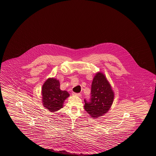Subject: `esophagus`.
<instances>
[{
    "label": "esophagus",
    "mask_w": 156,
    "mask_h": 156,
    "mask_svg": "<svg viewBox=\"0 0 156 156\" xmlns=\"http://www.w3.org/2000/svg\"><path fill=\"white\" fill-rule=\"evenodd\" d=\"M73 95H76V96H78V97H80V96H81V94H80V93H73Z\"/></svg>",
    "instance_id": "esophagus-1"
}]
</instances>
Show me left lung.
I'll use <instances>...</instances> for the list:
<instances>
[{
	"mask_svg": "<svg viewBox=\"0 0 156 156\" xmlns=\"http://www.w3.org/2000/svg\"><path fill=\"white\" fill-rule=\"evenodd\" d=\"M114 93L105 76L97 73L93 80L89 99H84L85 110L93 118L106 113L113 104Z\"/></svg>",
	"mask_w": 156,
	"mask_h": 156,
	"instance_id": "1",
	"label": "left lung"
}]
</instances>
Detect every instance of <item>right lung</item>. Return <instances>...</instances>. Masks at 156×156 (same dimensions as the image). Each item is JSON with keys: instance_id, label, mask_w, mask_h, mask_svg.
Instances as JSON below:
<instances>
[{"instance_id": "add662e5", "label": "right lung", "mask_w": 156, "mask_h": 156, "mask_svg": "<svg viewBox=\"0 0 156 156\" xmlns=\"http://www.w3.org/2000/svg\"><path fill=\"white\" fill-rule=\"evenodd\" d=\"M42 93L44 107L51 112L61 109L64 101L70 95L66 90L60 89L59 80L54 78H48L44 82Z\"/></svg>"}]
</instances>
